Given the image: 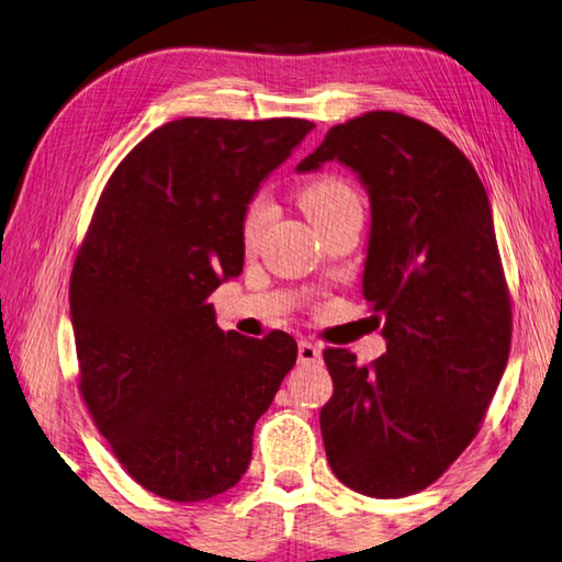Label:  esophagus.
<instances>
[{"instance_id":"obj_1","label":"esophagus","mask_w":562,"mask_h":562,"mask_svg":"<svg viewBox=\"0 0 562 562\" xmlns=\"http://www.w3.org/2000/svg\"><path fill=\"white\" fill-rule=\"evenodd\" d=\"M297 357L302 364H317L322 359V347H317L315 341H307V339H300V347H297Z\"/></svg>"}]
</instances>
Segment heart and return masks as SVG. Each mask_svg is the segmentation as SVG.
Instances as JSON below:
<instances>
[{"label": "heart", "mask_w": 562, "mask_h": 562, "mask_svg": "<svg viewBox=\"0 0 562 562\" xmlns=\"http://www.w3.org/2000/svg\"><path fill=\"white\" fill-rule=\"evenodd\" d=\"M359 198L345 178L339 176H319L310 183H304L300 190V205L304 207V213L310 215V221L319 225L325 223L327 217L337 215L339 211H345L349 205H357ZM272 221V203L268 195H252L250 201L243 207V217H240V240L245 250H252L255 245L260 243V237L265 233V227Z\"/></svg>", "instance_id": "obj_1"}]
</instances>
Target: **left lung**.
Wrapping results in <instances>:
<instances>
[{
  "label": "left lung",
  "instance_id": "8db88e82",
  "mask_svg": "<svg viewBox=\"0 0 562 562\" xmlns=\"http://www.w3.org/2000/svg\"><path fill=\"white\" fill-rule=\"evenodd\" d=\"M357 170L372 201L361 292L386 355L327 347L319 412L327 461L351 491L404 498L431 486L479 434L510 351V294L486 188L441 131L369 111L327 131L297 166Z\"/></svg>",
  "mask_w": 562,
  "mask_h": 562
}]
</instances>
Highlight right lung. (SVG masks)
I'll list each match as a JSON object with an SVG mask.
<instances>
[{
    "mask_svg": "<svg viewBox=\"0 0 562 562\" xmlns=\"http://www.w3.org/2000/svg\"><path fill=\"white\" fill-rule=\"evenodd\" d=\"M315 128L304 119H178L113 170L76 252L79 392L133 481L193 503L233 488L297 341L215 325L205 300L243 272L240 217Z\"/></svg>",
    "mask_w": 562,
    "mask_h": 562,
    "instance_id": "add662e5",
    "label": "right lung"
}]
</instances>
